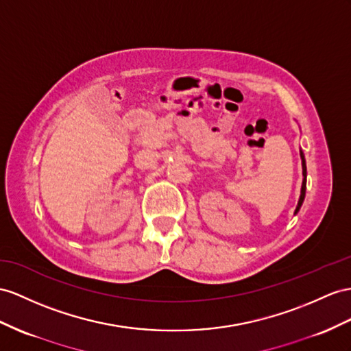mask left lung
<instances>
[{
  "label": "left lung",
  "mask_w": 351,
  "mask_h": 351,
  "mask_svg": "<svg viewBox=\"0 0 351 351\" xmlns=\"http://www.w3.org/2000/svg\"><path fill=\"white\" fill-rule=\"evenodd\" d=\"M301 160H302V176H304V179H302V186H301V195H300V200H298V206H296V209H295V215L298 213V210L301 209V206H302V202H304V197H305V184H307V166H305V158H304V152L301 151Z\"/></svg>",
  "instance_id": "1"
}]
</instances>
